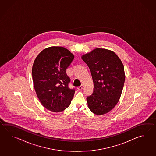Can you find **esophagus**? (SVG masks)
<instances>
[{"mask_svg":"<svg viewBox=\"0 0 156 156\" xmlns=\"http://www.w3.org/2000/svg\"><path fill=\"white\" fill-rule=\"evenodd\" d=\"M83 85H81V86H79L77 87V89L79 90H81L83 89Z\"/></svg>","mask_w":156,"mask_h":156,"instance_id":"obj_1","label":"esophagus"}]
</instances>
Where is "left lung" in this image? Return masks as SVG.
Here are the masks:
<instances>
[{"label":"left lung","mask_w":156,"mask_h":156,"mask_svg":"<svg viewBox=\"0 0 156 156\" xmlns=\"http://www.w3.org/2000/svg\"><path fill=\"white\" fill-rule=\"evenodd\" d=\"M94 82L92 95L87 97L89 109L101 115L109 113L118 103L125 81L123 63L111 50L96 48L83 55Z\"/></svg>","instance_id":"8db88e82"}]
</instances>
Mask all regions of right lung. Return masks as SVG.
Masks as SVG:
<instances>
[{
    "instance_id": "right-lung-1",
    "label": "right lung",
    "mask_w": 156,
    "mask_h": 156,
    "mask_svg": "<svg viewBox=\"0 0 156 156\" xmlns=\"http://www.w3.org/2000/svg\"><path fill=\"white\" fill-rule=\"evenodd\" d=\"M74 58L63 47L52 46L40 52L33 62L32 79L37 97L45 108L52 112L66 109L73 98L75 89L68 86L66 70Z\"/></svg>"
}]
</instances>
